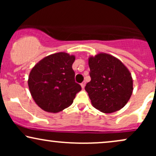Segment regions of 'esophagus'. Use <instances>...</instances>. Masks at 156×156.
Instances as JSON below:
<instances>
[{
	"label": "esophagus",
	"instance_id": "esophagus-1",
	"mask_svg": "<svg viewBox=\"0 0 156 156\" xmlns=\"http://www.w3.org/2000/svg\"><path fill=\"white\" fill-rule=\"evenodd\" d=\"M85 85H86V82H85V81L82 82V83H80V86H81V88H82V89H83L84 87H85Z\"/></svg>",
	"mask_w": 156,
	"mask_h": 156
}]
</instances>
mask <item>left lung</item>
Segmentation results:
<instances>
[{"mask_svg":"<svg viewBox=\"0 0 156 156\" xmlns=\"http://www.w3.org/2000/svg\"><path fill=\"white\" fill-rule=\"evenodd\" d=\"M91 80L85 90L96 109L113 113L126 105L133 92V78L128 69L116 57L101 53L89 58Z\"/></svg>","mask_w":156,"mask_h":156,"instance_id":"obj_1","label":"left lung"}]
</instances>
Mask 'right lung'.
Here are the masks:
<instances>
[{
  "label": "right lung",
  "instance_id": "add662e5",
  "mask_svg": "<svg viewBox=\"0 0 156 156\" xmlns=\"http://www.w3.org/2000/svg\"><path fill=\"white\" fill-rule=\"evenodd\" d=\"M76 57L60 52L44 57L32 68L28 84L34 101L47 112L58 113L72 105L81 87L75 81Z\"/></svg>",
  "mask_w": 156,
  "mask_h": 156
}]
</instances>
